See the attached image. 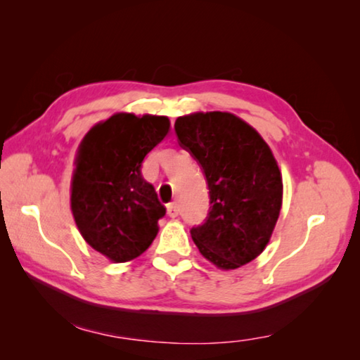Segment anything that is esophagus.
Segmentation results:
<instances>
[{"mask_svg":"<svg viewBox=\"0 0 360 360\" xmlns=\"http://www.w3.org/2000/svg\"><path fill=\"white\" fill-rule=\"evenodd\" d=\"M167 211H168V216L169 217H176L179 214V206H178V203L176 202H173V203H169L168 206H167Z\"/></svg>","mask_w":360,"mask_h":360,"instance_id":"esophagus-1","label":"esophagus"}]
</instances>
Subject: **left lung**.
Wrapping results in <instances>:
<instances>
[{"instance_id":"1","label":"left lung","mask_w":360,"mask_h":360,"mask_svg":"<svg viewBox=\"0 0 360 360\" xmlns=\"http://www.w3.org/2000/svg\"><path fill=\"white\" fill-rule=\"evenodd\" d=\"M179 144L202 167L210 212L191 230L205 259L235 270L262 254L283 205V178L271 149L230 112H193L174 122Z\"/></svg>"}]
</instances>
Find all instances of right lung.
<instances>
[{
  "instance_id": "add662e5",
  "label": "right lung",
  "mask_w": 360,
  "mask_h": 360,
  "mask_svg": "<svg viewBox=\"0 0 360 360\" xmlns=\"http://www.w3.org/2000/svg\"><path fill=\"white\" fill-rule=\"evenodd\" d=\"M168 131L165 115L117 112L92 127L77 149L72 216L82 238L115 264L141 255L167 212L141 163Z\"/></svg>"
}]
</instances>
